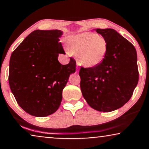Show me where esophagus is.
I'll list each match as a JSON object with an SVG mask.
<instances>
[{
    "label": "esophagus",
    "mask_w": 149,
    "mask_h": 149,
    "mask_svg": "<svg viewBox=\"0 0 149 149\" xmlns=\"http://www.w3.org/2000/svg\"><path fill=\"white\" fill-rule=\"evenodd\" d=\"M76 72H79V68H78V67H77V69H76Z\"/></svg>",
    "instance_id": "obj_1"
}]
</instances>
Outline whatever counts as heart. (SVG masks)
<instances>
[{"mask_svg": "<svg viewBox=\"0 0 149 149\" xmlns=\"http://www.w3.org/2000/svg\"><path fill=\"white\" fill-rule=\"evenodd\" d=\"M72 54L78 56L81 65L93 68L100 64L108 52V42L103 36L93 32H83L73 36L70 40Z\"/></svg>", "mask_w": 149, "mask_h": 149, "instance_id": "obj_1", "label": "heart"}]
</instances>
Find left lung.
Segmentation results:
<instances>
[{"label":"left lung","instance_id":"obj_1","mask_svg":"<svg viewBox=\"0 0 149 149\" xmlns=\"http://www.w3.org/2000/svg\"><path fill=\"white\" fill-rule=\"evenodd\" d=\"M108 42L103 62L79 71L83 96L92 109L111 112L131 98L138 82L137 53L131 42L114 29H96Z\"/></svg>","mask_w":149,"mask_h":149}]
</instances>
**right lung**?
I'll return each mask as SVG.
<instances>
[{
	"label": "right lung",
	"mask_w": 149,
	"mask_h": 149,
	"mask_svg": "<svg viewBox=\"0 0 149 149\" xmlns=\"http://www.w3.org/2000/svg\"><path fill=\"white\" fill-rule=\"evenodd\" d=\"M59 30L31 32L12 53L9 83L19 107L30 115L46 117L60 107L62 90L70 74L75 72L76 62L61 64L59 54H64Z\"/></svg>",
	"instance_id": "add662e5"
}]
</instances>
